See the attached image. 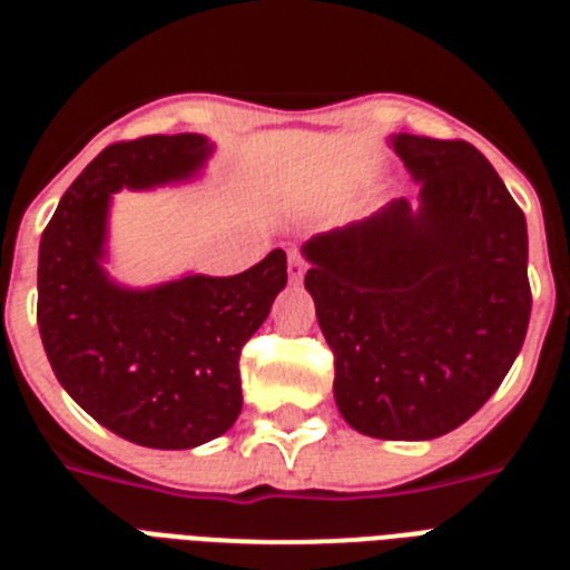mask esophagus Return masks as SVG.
Instances as JSON below:
<instances>
[{"instance_id":"34e87169","label":"esophagus","mask_w":570,"mask_h":570,"mask_svg":"<svg viewBox=\"0 0 570 570\" xmlns=\"http://www.w3.org/2000/svg\"><path fill=\"white\" fill-rule=\"evenodd\" d=\"M288 274L294 282H299L302 274H305V259H302L299 250H291L288 254Z\"/></svg>"}]
</instances>
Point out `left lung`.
Listing matches in <instances>:
<instances>
[{
    "instance_id": "left-lung-1",
    "label": "left lung",
    "mask_w": 570,
    "mask_h": 570,
    "mask_svg": "<svg viewBox=\"0 0 570 570\" xmlns=\"http://www.w3.org/2000/svg\"><path fill=\"white\" fill-rule=\"evenodd\" d=\"M420 188L302 245L334 351L342 420L376 440H434L500 387L531 320L525 214L462 139L391 136Z\"/></svg>"
}]
</instances>
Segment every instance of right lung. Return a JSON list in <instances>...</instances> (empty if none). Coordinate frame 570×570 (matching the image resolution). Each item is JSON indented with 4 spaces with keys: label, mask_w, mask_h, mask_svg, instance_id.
I'll list each match as a JSON object with an SVG mask.
<instances>
[{
    "label": "right lung",
    "mask_w": 570,
    "mask_h": 570,
    "mask_svg": "<svg viewBox=\"0 0 570 570\" xmlns=\"http://www.w3.org/2000/svg\"><path fill=\"white\" fill-rule=\"evenodd\" d=\"M210 150L203 134L110 145L65 190L39 242L37 322L59 385L145 448L183 451L234 425L242 347L288 282L282 248L236 276L190 274L142 291L102 268L110 194L185 183Z\"/></svg>",
    "instance_id": "1"
}]
</instances>
